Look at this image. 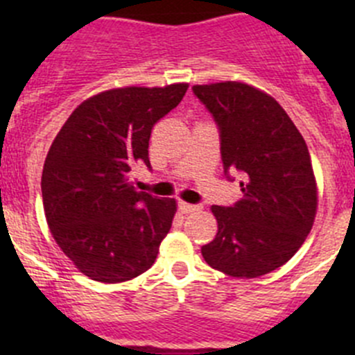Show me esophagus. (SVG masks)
Masks as SVG:
<instances>
[{"mask_svg": "<svg viewBox=\"0 0 355 355\" xmlns=\"http://www.w3.org/2000/svg\"><path fill=\"white\" fill-rule=\"evenodd\" d=\"M178 209L182 211V213H194V211H198L199 209V206L198 204H189V202H184V200H180V202H178Z\"/></svg>", "mask_w": 355, "mask_h": 355, "instance_id": "esophagus-1", "label": "esophagus"}]
</instances>
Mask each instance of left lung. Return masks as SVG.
Instances as JSON below:
<instances>
[{"instance_id": "left-lung-1", "label": "left lung", "mask_w": 355, "mask_h": 355, "mask_svg": "<svg viewBox=\"0 0 355 355\" xmlns=\"http://www.w3.org/2000/svg\"><path fill=\"white\" fill-rule=\"evenodd\" d=\"M220 132L228 180L242 175V198L213 206L218 234L204 261L230 277L256 278L285 264L304 244L318 192L302 135L271 96L241 82L194 85Z\"/></svg>"}]
</instances>
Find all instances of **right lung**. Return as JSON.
Here are the masks:
<instances>
[{
  "instance_id": "add662e5",
  "label": "right lung",
  "mask_w": 355,
  "mask_h": 355,
  "mask_svg": "<svg viewBox=\"0 0 355 355\" xmlns=\"http://www.w3.org/2000/svg\"><path fill=\"white\" fill-rule=\"evenodd\" d=\"M187 87L101 92L82 103L53 141L41 178L46 220L60 249L92 280L120 284L155 263L177 204L135 191L130 171L151 168L153 127Z\"/></svg>"
}]
</instances>
